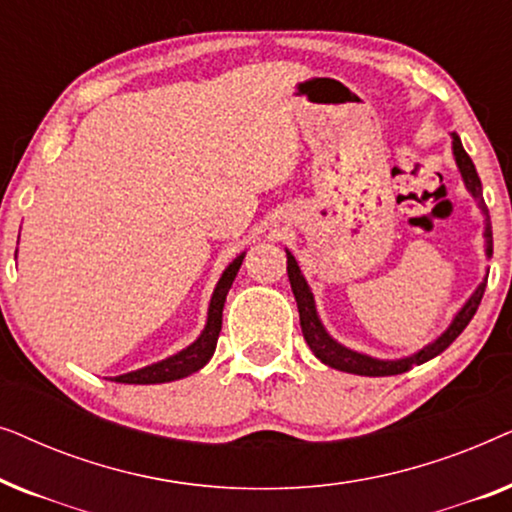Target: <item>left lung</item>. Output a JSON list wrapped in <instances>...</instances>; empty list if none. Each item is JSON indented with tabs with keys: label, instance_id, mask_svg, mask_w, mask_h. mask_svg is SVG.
I'll return each mask as SVG.
<instances>
[{
	"label": "left lung",
	"instance_id": "left-lung-1",
	"mask_svg": "<svg viewBox=\"0 0 512 512\" xmlns=\"http://www.w3.org/2000/svg\"><path fill=\"white\" fill-rule=\"evenodd\" d=\"M450 137H452L454 163H457V167H459L466 191L471 193V198L475 202H478L480 212H482V216H485V233H482V237H485V256L492 258V249H494L492 221H489V209L485 205V200H482L480 177H478V172H475L473 160L468 158V153L464 151V146H461V139H459L457 132H452ZM286 272H289L291 291H293V296H296V303H298L300 328H303L305 342H307V345H310L314 356H317L321 363H326V366H331L335 370H342V373L366 375V377L401 375V373H405V370H410V368H415V366H422V363L433 359V356H438L440 352H445V349L450 347L452 342L459 338V333L468 326V321L473 319V314H475V310H478V305H480V300H482V293H485L487 275H489V270H487L485 272V279H482V282L478 284V289H475L471 293V298H468L466 303L461 305V310L454 314V319L450 321V326H447L445 331L440 333L436 340L429 342V345H424L415 354L401 356V359H377V356H370V354H363V352H356V349L345 347V345H342V342L335 340L333 335L326 331V326L321 324V319H319L317 303H314L310 284H307V279L303 277V272H300V265L296 261V256H293L289 249H286Z\"/></svg>",
	"mask_w": 512,
	"mask_h": 512
}]
</instances>
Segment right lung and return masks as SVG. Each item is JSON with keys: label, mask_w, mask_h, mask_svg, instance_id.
<instances>
[{"label": "right lung", "mask_w": 512, "mask_h": 512, "mask_svg": "<svg viewBox=\"0 0 512 512\" xmlns=\"http://www.w3.org/2000/svg\"><path fill=\"white\" fill-rule=\"evenodd\" d=\"M244 254H247V251L237 254L233 258V263H228V268L221 272L219 282H216V286H214L212 300H209L205 328H202L200 335L191 342V345L184 347L177 354L167 356V359H163V361H156V363H151V366L130 370V373L116 375V377H111V380L121 382V384H163V382L181 380V377L198 373L202 366H207V361L214 356L216 340H219V333H221L223 303H226V296H228L230 286H233V282H235L237 270H240V265L244 261ZM16 256H18V249H16Z\"/></svg>", "instance_id": "add662e5"}]
</instances>
